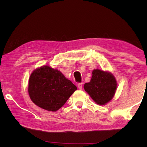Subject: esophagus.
<instances>
[{
    "label": "esophagus",
    "mask_w": 147,
    "mask_h": 147,
    "mask_svg": "<svg viewBox=\"0 0 147 147\" xmlns=\"http://www.w3.org/2000/svg\"><path fill=\"white\" fill-rule=\"evenodd\" d=\"M82 85H83V83H79L78 84V88L79 89H82Z\"/></svg>",
    "instance_id": "obj_1"
}]
</instances>
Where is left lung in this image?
Returning <instances> with one entry per match:
<instances>
[{
  "label": "left lung",
  "mask_w": 147,
  "mask_h": 147,
  "mask_svg": "<svg viewBox=\"0 0 147 147\" xmlns=\"http://www.w3.org/2000/svg\"><path fill=\"white\" fill-rule=\"evenodd\" d=\"M89 82L84 84V89L99 105H105L113 98L117 89L115 78L109 72L94 69Z\"/></svg>",
  "instance_id": "left-lung-1"
}]
</instances>
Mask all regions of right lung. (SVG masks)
I'll return each mask as SVG.
<instances>
[{
    "instance_id": "right-lung-1",
    "label": "right lung",
    "mask_w": 147,
    "mask_h": 147,
    "mask_svg": "<svg viewBox=\"0 0 147 147\" xmlns=\"http://www.w3.org/2000/svg\"><path fill=\"white\" fill-rule=\"evenodd\" d=\"M28 91L33 102L50 111L58 110L77 88L60 71L49 66H42L32 72Z\"/></svg>"
}]
</instances>
